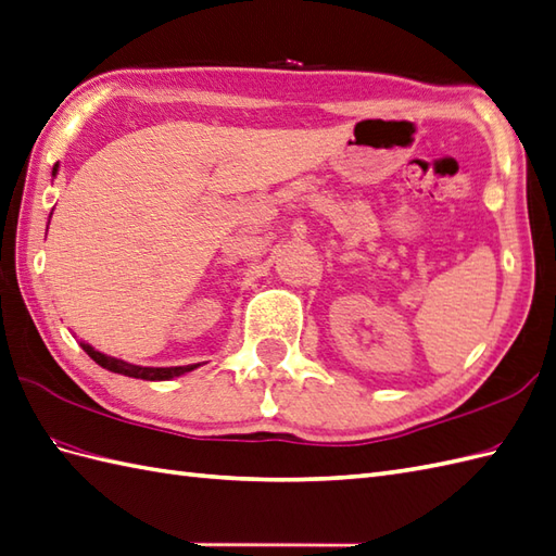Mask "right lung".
Segmentation results:
<instances>
[{
  "instance_id": "obj_1",
  "label": "right lung",
  "mask_w": 556,
  "mask_h": 556,
  "mask_svg": "<svg viewBox=\"0 0 556 556\" xmlns=\"http://www.w3.org/2000/svg\"><path fill=\"white\" fill-rule=\"evenodd\" d=\"M56 169H59V165L53 167L51 174H56ZM83 349L87 351V354L93 361L101 365V368L111 370V372L127 375V377H137V380H151V382H155V380H172V377H179L184 372H191V370L198 368V363L195 365H176V368H141V365H131V363H125V361H119V358L105 356V354H101V351H97V349L89 346V344H83Z\"/></svg>"
}]
</instances>
